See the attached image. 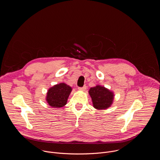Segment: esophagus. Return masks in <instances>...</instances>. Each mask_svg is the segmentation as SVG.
I'll use <instances>...</instances> for the list:
<instances>
[{
	"instance_id": "esophagus-1",
	"label": "esophagus",
	"mask_w": 160,
	"mask_h": 160,
	"mask_svg": "<svg viewBox=\"0 0 160 160\" xmlns=\"http://www.w3.org/2000/svg\"><path fill=\"white\" fill-rule=\"evenodd\" d=\"M86 88H87V87H86V86H83V87H79V88H78V90H82V91H85V90H86Z\"/></svg>"
}]
</instances>
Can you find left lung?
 Here are the masks:
<instances>
[{
	"label": "left lung",
	"mask_w": 160,
	"mask_h": 160,
	"mask_svg": "<svg viewBox=\"0 0 160 160\" xmlns=\"http://www.w3.org/2000/svg\"><path fill=\"white\" fill-rule=\"evenodd\" d=\"M88 94L92 99L94 108L97 109H106L109 108L115 96L113 92L100 85L91 87Z\"/></svg>",
	"instance_id": "8db88e82"
}]
</instances>
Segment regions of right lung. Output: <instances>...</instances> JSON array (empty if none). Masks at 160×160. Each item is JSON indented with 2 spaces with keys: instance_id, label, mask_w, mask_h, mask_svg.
<instances>
[{
  "instance_id": "right-lung-1",
  "label": "right lung",
  "mask_w": 160,
  "mask_h": 160,
  "mask_svg": "<svg viewBox=\"0 0 160 160\" xmlns=\"http://www.w3.org/2000/svg\"><path fill=\"white\" fill-rule=\"evenodd\" d=\"M72 88L65 83H59L49 88L45 98L48 104L52 108H60L65 106Z\"/></svg>"
}]
</instances>
